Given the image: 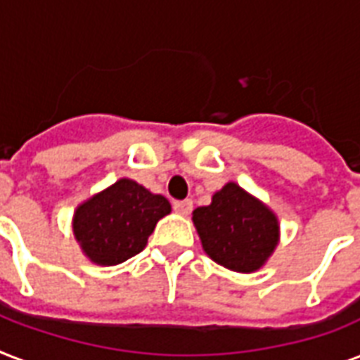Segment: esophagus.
Returning <instances> with one entry per match:
<instances>
[{"instance_id":"1","label":"esophagus","mask_w":360,"mask_h":360,"mask_svg":"<svg viewBox=\"0 0 360 360\" xmlns=\"http://www.w3.org/2000/svg\"><path fill=\"white\" fill-rule=\"evenodd\" d=\"M172 205H174L175 213H179V214H188L192 211L191 200H177V202H174Z\"/></svg>"}]
</instances>
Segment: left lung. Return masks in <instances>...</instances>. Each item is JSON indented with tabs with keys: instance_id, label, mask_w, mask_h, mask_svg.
Here are the masks:
<instances>
[{
	"instance_id": "left-lung-1",
	"label": "left lung",
	"mask_w": 360,
	"mask_h": 360,
	"mask_svg": "<svg viewBox=\"0 0 360 360\" xmlns=\"http://www.w3.org/2000/svg\"><path fill=\"white\" fill-rule=\"evenodd\" d=\"M192 220L209 257L237 273L262 267L278 243L276 217L236 183L217 192L211 205L194 209Z\"/></svg>"
}]
</instances>
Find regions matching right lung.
I'll return each instance as SVG.
<instances>
[{
  "mask_svg": "<svg viewBox=\"0 0 360 360\" xmlns=\"http://www.w3.org/2000/svg\"><path fill=\"white\" fill-rule=\"evenodd\" d=\"M172 211L164 196L130 179H120L75 213V237L98 265H117L146 248L162 217Z\"/></svg>",
  "mask_w": 360,
  "mask_h": 360,
  "instance_id": "obj_1",
  "label": "right lung"
}]
</instances>
